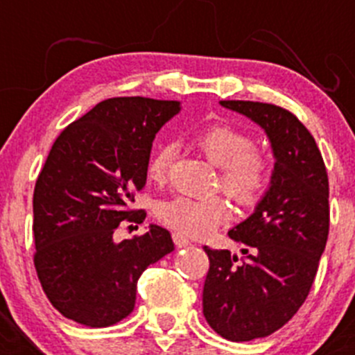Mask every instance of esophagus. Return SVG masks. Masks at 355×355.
<instances>
[{"mask_svg": "<svg viewBox=\"0 0 355 355\" xmlns=\"http://www.w3.org/2000/svg\"><path fill=\"white\" fill-rule=\"evenodd\" d=\"M173 242L178 249H184V247L191 245V241H189V239H185L182 234H173Z\"/></svg>", "mask_w": 355, "mask_h": 355, "instance_id": "1", "label": "esophagus"}]
</instances>
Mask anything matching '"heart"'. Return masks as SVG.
Returning a JSON list of instances; mask_svg holds the SVG:
<instances>
[{"label": "heart", "mask_w": 355, "mask_h": 355, "mask_svg": "<svg viewBox=\"0 0 355 355\" xmlns=\"http://www.w3.org/2000/svg\"><path fill=\"white\" fill-rule=\"evenodd\" d=\"M204 157L220 168V184L223 191L241 206H252L263 198L270 185V157L261 149L252 148V137L228 125H211L192 139ZM173 149L171 146L157 148L148 163V177L161 182L166 177ZM230 214L228 202L220 196L194 199L177 196L157 206V218L177 234L202 237Z\"/></svg>", "instance_id": "1"}]
</instances>
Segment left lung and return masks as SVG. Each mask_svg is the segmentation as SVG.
<instances>
[{"label": "left lung", "mask_w": 355, "mask_h": 355, "mask_svg": "<svg viewBox=\"0 0 355 355\" xmlns=\"http://www.w3.org/2000/svg\"><path fill=\"white\" fill-rule=\"evenodd\" d=\"M259 125L271 146L270 185L228 237L239 257L204 247L209 271L202 313L218 335L249 342L280 330L313 287L330 228L328 175L314 137L287 110L266 103L220 101Z\"/></svg>", "instance_id": "8db88e82"}]
</instances>
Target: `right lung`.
<instances>
[{
  "instance_id": "obj_1",
  "label": "right lung",
  "mask_w": 355,
  "mask_h": 355,
  "mask_svg": "<svg viewBox=\"0 0 355 355\" xmlns=\"http://www.w3.org/2000/svg\"><path fill=\"white\" fill-rule=\"evenodd\" d=\"M178 101L111 98L60 134L34 189V264L49 302L91 328L118 323L134 311L142 271L175 250L166 228L114 242L148 178L153 141L180 113Z\"/></svg>"
}]
</instances>
